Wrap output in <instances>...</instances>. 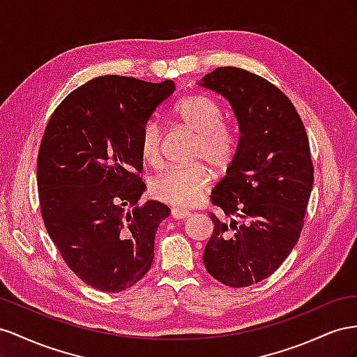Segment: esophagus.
Instances as JSON below:
<instances>
[{
	"label": "esophagus",
	"instance_id": "obj_1",
	"mask_svg": "<svg viewBox=\"0 0 357 357\" xmlns=\"http://www.w3.org/2000/svg\"><path fill=\"white\" fill-rule=\"evenodd\" d=\"M191 215V212L182 208H172V217L175 220H185Z\"/></svg>",
	"mask_w": 357,
	"mask_h": 357
}]
</instances>
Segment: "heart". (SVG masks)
Masks as SVG:
<instances>
[{"mask_svg": "<svg viewBox=\"0 0 357 357\" xmlns=\"http://www.w3.org/2000/svg\"><path fill=\"white\" fill-rule=\"evenodd\" d=\"M175 115L195 131L197 144L195 160L208 161L215 172H224L236 154V137L222 122L221 107L205 96H188L175 106ZM140 157L151 166L161 161V127L158 121L149 119L139 135ZM212 181L211 169L196 162L187 167H173L162 172L151 184V191L158 200L176 208L196 205Z\"/></svg>", "mask_w": 357, "mask_h": 357, "instance_id": "heart-1", "label": "heart"}]
</instances>
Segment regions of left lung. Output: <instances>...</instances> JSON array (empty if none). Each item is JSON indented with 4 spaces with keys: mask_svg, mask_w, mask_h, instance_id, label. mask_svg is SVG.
<instances>
[{
    "mask_svg": "<svg viewBox=\"0 0 357 357\" xmlns=\"http://www.w3.org/2000/svg\"><path fill=\"white\" fill-rule=\"evenodd\" d=\"M199 86L230 105L239 140L211 202L237 226L211 213L213 233L203 263L229 287H248L277 271L301 236L314 182L307 131L291 101L266 79L218 67Z\"/></svg>",
    "mask_w": 357,
    "mask_h": 357,
    "instance_id": "1",
    "label": "left lung"
}]
</instances>
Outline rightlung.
Segmentation results:
<instances>
[{
    "label": "right lung",
    "instance_id": "right-lung-1",
    "mask_svg": "<svg viewBox=\"0 0 357 357\" xmlns=\"http://www.w3.org/2000/svg\"><path fill=\"white\" fill-rule=\"evenodd\" d=\"M175 89L170 79L100 76L70 93L47 122L37 160L45 226L68 268L100 291L135 286L154 260L170 209L157 200L137 206L146 188L139 135Z\"/></svg>",
    "mask_w": 357,
    "mask_h": 357
}]
</instances>
